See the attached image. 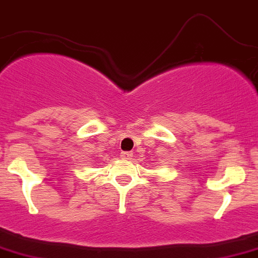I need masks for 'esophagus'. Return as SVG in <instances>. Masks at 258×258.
<instances>
[{
	"label": "esophagus",
	"instance_id": "1",
	"mask_svg": "<svg viewBox=\"0 0 258 258\" xmlns=\"http://www.w3.org/2000/svg\"><path fill=\"white\" fill-rule=\"evenodd\" d=\"M121 158H122V159H132V156H133V153H131V151H122V153H121Z\"/></svg>",
	"mask_w": 258,
	"mask_h": 258
}]
</instances>
